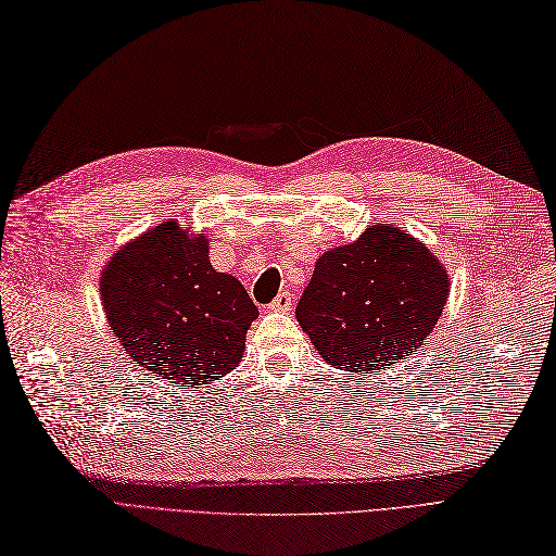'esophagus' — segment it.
<instances>
[{
  "label": "esophagus",
  "mask_w": 556,
  "mask_h": 556,
  "mask_svg": "<svg viewBox=\"0 0 556 556\" xmlns=\"http://www.w3.org/2000/svg\"><path fill=\"white\" fill-rule=\"evenodd\" d=\"M270 311H290L292 308V294L290 292H280L274 302H270V306H268Z\"/></svg>",
  "instance_id": "obj_1"
}]
</instances>
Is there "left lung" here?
Listing matches in <instances>:
<instances>
[{"label": "left lung", "instance_id": "left-lung-1", "mask_svg": "<svg viewBox=\"0 0 556 556\" xmlns=\"http://www.w3.org/2000/svg\"><path fill=\"white\" fill-rule=\"evenodd\" d=\"M448 292V270L422 240L375 224L318 256L294 316L330 365L372 372L422 346Z\"/></svg>", "mask_w": 556, "mask_h": 556}]
</instances>
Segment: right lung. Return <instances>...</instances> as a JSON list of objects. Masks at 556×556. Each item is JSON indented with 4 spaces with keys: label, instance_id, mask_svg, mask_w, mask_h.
Here are the masks:
<instances>
[{
    "label": "right lung",
    "instance_id": "obj_1",
    "mask_svg": "<svg viewBox=\"0 0 556 556\" xmlns=\"http://www.w3.org/2000/svg\"><path fill=\"white\" fill-rule=\"evenodd\" d=\"M101 304L122 349L179 387L231 372L260 316L248 290L210 264V240L176 219L113 252L101 270Z\"/></svg>",
    "mask_w": 556,
    "mask_h": 556
}]
</instances>
